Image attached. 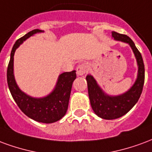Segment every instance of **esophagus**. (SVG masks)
Segmentation results:
<instances>
[{
	"label": "esophagus",
	"mask_w": 152,
	"mask_h": 152,
	"mask_svg": "<svg viewBox=\"0 0 152 152\" xmlns=\"http://www.w3.org/2000/svg\"><path fill=\"white\" fill-rule=\"evenodd\" d=\"M77 75L79 76H83L84 75L87 71H88V65L86 63H82L80 65H77Z\"/></svg>",
	"instance_id": "esophagus-1"
}]
</instances>
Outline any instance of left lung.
<instances>
[{"label": "left lung", "instance_id": "8db88e82", "mask_svg": "<svg viewBox=\"0 0 152 152\" xmlns=\"http://www.w3.org/2000/svg\"><path fill=\"white\" fill-rule=\"evenodd\" d=\"M112 36L115 40L128 44L132 48L138 65V75L132 87L127 91L118 96H110L105 93L92 75H87L86 79L91 108L98 117L106 120H113L122 117L134 106L141 96L145 79L143 60L132 39L126 35L115 31L112 32Z\"/></svg>", "mask_w": 152, "mask_h": 152}]
</instances>
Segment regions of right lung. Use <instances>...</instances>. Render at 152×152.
Segmentation results:
<instances>
[{"label":"right lung","instance_id":"add662e5","mask_svg":"<svg viewBox=\"0 0 152 152\" xmlns=\"http://www.w3.org/2000/svg\"><path fill=\"white\" fill-rule=\"evenodd\" d=\"M44 31L35 29L18 39L12 48L7 69V83L11 95L23 113L42 123H53L61 120L68 109L72 84L76 78V71L65 72L58 76L54 89L48 96L35 98L23 92L18 86L14 74V56L18 48L26 39Z\"/></svg>","mask_w":152,"mask_h":152}]
</instances>
